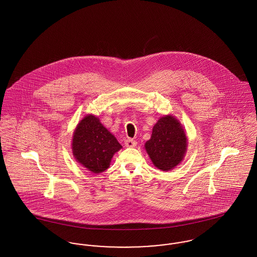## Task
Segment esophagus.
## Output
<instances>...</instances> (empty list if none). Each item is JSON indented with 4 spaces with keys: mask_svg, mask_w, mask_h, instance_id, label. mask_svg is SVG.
<instances>
[{
    "mask_svg": "<svg viewBox=\"0 0 257 257\" xmlns=\"http://www.w3.org/2000/svg\"><path fill=\"white\" fill-rule=\"evenodd\" d=\"M124 145L126 147H135L137 146V142L133 139H126L124 142Z\"/></svg>",
    "mask_w": 257,
    "mask_h": 257,
    "instance_id": "34e87169",
    "label": "esophagus"
}]
</instances>
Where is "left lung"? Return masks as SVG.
<instances>
[{"label":"left lung","instance_id":"obj_1","mask_svg":"<svg viewBox=\"0 0 257 257\" xmlns=\"http://www.w3.org/2000/svg\"><path fill=\"white\" fill-rule=\"evenodd\" d=\"M146 149L159 170L171 171L176 167L187 149V138L178 120L171 115L161 117L146 143Z\"/></svg>","mask_w":257,"mask_h":257}]
</instances>
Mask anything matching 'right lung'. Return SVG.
I'll use <instances>...</instances> for the list:
<instances>
[{"mask_svg": "<svg viewBox=\"0 0 257 257\" xmlns=\"http://www.w3.org/2000/svg\"><path fill=\"white\" fill-rule=\"evenodd\" d=\"M121 147L114 136L91 114L81 120L74 132V157L93 173L106 171L110 167L113 154Z\"/></svg>", "mask_w": 257, "mask_h": 257, "instance_id": "right-lung-1", "label": "right lung"}]
</instances>
